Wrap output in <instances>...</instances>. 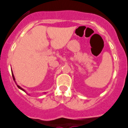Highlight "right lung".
I'll use <instances>...</instances> for the list:
<instances>
[{
  "label": "right lung",
  "mask_w": 128,
  "mask_h": 128,
  "mask_svg": "<svg viewBox=\"0 0 128 128\" xmlns=\"http://www.w3.org/2000/svg\"><path fill=\"white\" fill-rule=\"evenodd\" d=\"M12 76H13V80H14V81H15V77H14V75H13V72H12ZM15 83H16V82H15ZM16 86H17V87L18 88H19V89H20L21 90H22V91H24V92H26V91L24 90V89H22V88H21V87H20L19 86H18V85H17V84H16Z\"/></svg>",
  "instance_id": "add662e5"
}]
</instances>
